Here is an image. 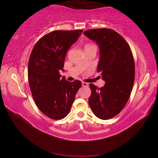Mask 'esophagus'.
I'll list each match as a JSON object with an SVG mask.
<instances>
[{
	"mask_svg": "<svg viewBox=\"0 0 158 158\" xmlns=\"http://www.w3.org/2000/svg\"><path fill=\"white\" fill-rule=\"evenodd\" d=\"M82 86H83V87H88L89 86V84L88 83H85V82H83L82 83Z\"/></svg>",
	"mask_w": 158,
	"mask_h": 158,
	"instance_id": "34e87169",
	"label": "esophagus"
}]
</instances>
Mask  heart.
<instances>
[{"instance_id":"heart-1","label":"heart","mask_w":158,"mask_h":158,"mask_svg":"<svg viewBox=\"0 0 158 158\" xmlns=\"http://www.w3.org/2000/svg\"><path fill=\"white\" fill-rule=\"evenodd\" d=\"M88 45H90V44H88ZM86 46H87V45H86Z\"/></svg>"}]
</instances>
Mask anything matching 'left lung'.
<instances>
[{
  "label": "left lung",
  "mask_w": 158,
  "mask_h": 158,
  "mask_svg": "<svg viewBox=\"0 0 158 158\" xmlns=\"http://www.w3.org/2000/svg\"><path fill=\"white\" fill-rule=\"evenodd\" d=\"M100 48L98 72L105 85L90 83L89 104L98 118L107 120L122 110L130 97L135 81V62L129 45L111 29H89L83 33Z\"/></svg>",
  "instance_id": "obj_1"
}]
</instances>
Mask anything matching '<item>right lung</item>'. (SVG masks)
I'll use <instances>...</instances> for the list:
<instances>
[{
    "label": "right lung",
    "mask_w": 158,
    "mask_h": 158,
    "mask_svg": "<svg viewBox=\"0 0 158 158\" xmlns=\"http://www.w3.org/2000/svg\"><path fill=\"white\" fill-rule=\"evenodd\" d=\"M83 30H56L40 38L28 62V80L33 98L44 114L59 120L71 108L75 95L81 87L79 80L60 78L67 50L78 40Z\"/></svg>",
    "instance_id": "add662e5"
}]
</instances>
